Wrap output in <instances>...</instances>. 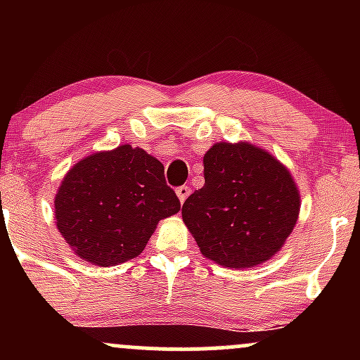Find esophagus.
Instances as JSON below:
<instances>
[{"mask_svg": "<svg viewBox=\"0 0 360 360\" xmlns=\"http://www.w3.org/2000/svg\"><path fill=\"white\" fill-rule=\"evenodd\" d=\"M176 194H177V198H179L181 203H184L186 198L191 194V188H189V186H179V188L176 189Z\"/></svg>", "mask_w": 360, "mask_h": 360, "instance_id": "34e87169", "label": "esophagus"}]
</instances>
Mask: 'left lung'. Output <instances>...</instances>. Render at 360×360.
Wrapping results in <instances>:
<instances>
[{
    "mask_svg": "<svg viewBox=\"0 0 360 360\" xmlns=\"http://www.w3.org/2000/svg\"><path fill=\"white\" fill-rule=\"evenodd\" d=\"M205 186L183 205V221L201 254L233 269L274 257L300 214L288 167L252 143L218 142L206 152Z\"/></svg>",
    "mask_w": 360,
    "mask_h": 360,
    "instance_id": "8db88e82",
    "label": "left lung"
}]
</instances>
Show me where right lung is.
<instances>
[{"mask_svg": "<svg viewBox=\"0 0 360 360\" xmlns=\"http://www.w3.org/2000/svg\"><path fill=\"white\" fill-rule=\"evenodd\" d=\"M53 205L64 240L101 267L142 254L157 223L181 210L162 162L128 143L81 159L64 176Z\"/></svg>", "mask_w": 360, "mask_h": 360, "instance_id": "add662e5", "label": "right lung"}]
</instances>
